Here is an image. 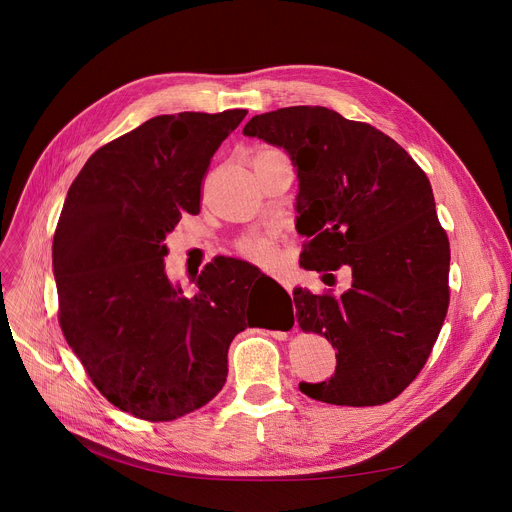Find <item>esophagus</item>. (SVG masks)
Segmentation results:
<instances>
[{
    "mask_svg": "<svg viewBox=\"0 0 512 512\" xmlns=\"http://www.w3.org/2000/svg\"><path fill=\"white\" fill-rule=\"evenodd\" d=\"M280 284H282V286H284V288H286V290H288V292H290V290H292V286H290V282H288V280H286V277H282V280H280Z\"/></svg>",
    "mask_w": 512,
    "mask_h": 512,
    "instance_id": "obj_1",
    "label": "esophagus"
}]
</instances>
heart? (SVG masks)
Instances as JSON below:
<instances>
[{"instance_id":"b5f03b06","label":"heart","mask_w":512,"mask_h":512,"mask_svg":"<svg viewBox=\"0 0 512 512\" xmlns=\"http://www.w3.org/2000/svg\"><path fill=\"white\" fill-rule=\"evenodd\" d=\"M243 253L251 259V261H255V263H259V265H273L275 263V249L271 247V243H267V241H259V239H255V241H247V243H243Z\"/></svg>"}]
</instances>
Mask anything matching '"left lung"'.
I'll use <instances>...</instances> for the list:
<instances>
[{
	"mask_svg": "<svg viewBox=\"0 0 512 512\" xmlns=\"http://www.w3.org/2000/svg\"><path fill=\"white\" fill-rule=\"evenodd\" d=\"M243 134L296 167L300 265H349L353 277L341 296L294 290L302 331L337 349L335 376L300 392L339 406L394 400L421 374L449 306V239L429 177L382 130L322 106L253 116Z\"/></svg>",
	"mask_w": 512,
	"mask_h": 512,
	"instance_id": "1",
	"label": "left lung"
}]
</instances>
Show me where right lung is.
<instances>
[{
    "mask_svg": "<svg viewBox=\"0 0 512 512\" xmlns=\"http://www.w3.org/2000/svg\"><path fill=\"white\" fill-rule=\"evenodd\" d=\"M245 116H155L100 147L67 192L53 239L59 324L94 386L143 421L208 404L226 382L230 341L255 327L257 267L216 257L188 298L163 261L165 237L200 212L210 159Z\"/></svg>",
    "mask_w": 512,
    "mask_h": 512,
    "instance_id": "right-lung-1",
    "label": "right lung"
}]
</instances>
